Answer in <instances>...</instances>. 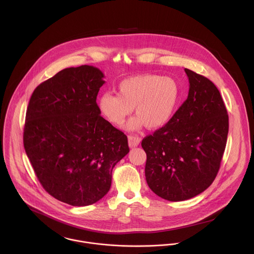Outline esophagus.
<instances>
[{
	"mask_svg": "<svg viewBox=\"0 0 254 254\" xmlns=\"http://www.w3.org/2000/svg\"><path fill=\"white\" fill-rule=\"evenodd\" d=\"M141 143V138L137 135H129L128 136V145L130 147L138 146Z\"/></svg>",
	"mask_w": 254,
	"mask_h": 254,
	"instance_id": "obj_1",
	"label": "esophagus"
}]
</instances>
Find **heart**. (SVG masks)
I'll return each mask as SVG.
<instances>
[{
	"label": "heart",
	"instance_id": "heart-1",
	"mask_svg": "<svg viewBox=\"0 0 254 254\" xmlns=\"http://www.w3.org/2000/svg\"><path fill=\"white\" fill-rule=\"evenodd\" d=\"M180 96L178 82L169 76L155 74L136 75L121 81L117 95L105 93L99 99L102 115L114 126H121L134 109L135 115L129 130L145 126L154 130L171 118Z\"/></svg>",
	"mask_w": 254,
	"mask_h": 254
}]
</instances>
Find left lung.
Returning a JSON list of instances; mask_svg holds the SVG:
<instances>
[{
  "instance_id": "8db88e82",
  "label": "left lung",
  "mask_w": 254,
  "mask_h": 254,
  "mask_svg": "<svg viewBox=\"0 0 254 254\" xmlns=\"http://www.w3.org/2000/svg\"><path fill=\"white\" fill-rule=\"evenodd\" d=\"M185 72L190 83L187 100L163 127L142 141L146 183L169 201L190 199L212 184L229 131L217 87L202 75L188 68Z\"/></svg>"
}]
</instances>
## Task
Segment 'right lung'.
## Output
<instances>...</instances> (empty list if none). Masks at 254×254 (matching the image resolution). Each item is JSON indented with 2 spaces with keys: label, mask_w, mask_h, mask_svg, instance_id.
Here are the masks:
<instances>
[{
  "label": "right lung",
  "mask_w": 254,
  "mask_h": 254,
  "mask_svg": "<svg viewBox=\"0 0 254 254\" xmlns=\"http://www.w3.org/2000/svg\"><path fill=\"white\" fill-rule=\"evenodd\" d=\"M104 77L92 65L65 68L37 87L26 110L23 144L37 178L73 206L103 198L113 167L129 152L127 136L97 105Z\"/></svg>",
  "instance_id": "add662e5"
}]
</instances>
